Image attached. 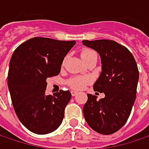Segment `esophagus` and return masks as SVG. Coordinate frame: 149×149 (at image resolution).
Returning <instances> with one entry per match:
<instances>
[{
	"mask_svg": "<svg viewBox=\"0 0 149 149\" xmlns=\"http://www.w3.org/2000/svg\"><path fill=\"white\" fill-rule=\"evenodd\" d=\"M71 93H72V96H76V95L77 94V92H76L74 90H72V91H71Z\"/></svg>",
	"mask_w": 149,
	"mask_h": 149,
	"instance_id": "34e87169",
	"label": "esophagus"
}]
</instances>
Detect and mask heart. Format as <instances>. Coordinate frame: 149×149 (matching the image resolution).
I'll return each mask as SVG.
<instances>
[{"label":"heart","instance_id":"obj_1","mask_svg":"<svg viewBox=\"0 0 149 149\" xmlns=\"http://www.w3.org/2000/svg\"><path fill=\"white\" fill-rule=\"evenodd\" d=\"M94 55H96V53L94 51H93L92 49H83L81 51V57H82L83 61H86L88 58H89L90 56H94ZM89 83H90V78L87 77H83V76H77V77H71L67 81L68 85L72 88L76 89V90L83 89V88Z\"/></svg>","mask_w":149,"mask_h":149}]
</instances>
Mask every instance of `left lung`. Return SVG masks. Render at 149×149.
Returning a JSON list of instances; mask_svg holds the SVG:
<instances>
[{"instance_id": "8db88e82", "label": "left lung", "mask_w": 149, "mask_h": 149, "mask_svg": "<svg viewBox=\"0 0 149 149\" xmlns=\"http://www.w3.org/2000/svg\"><path fill=\"white\" fill-rule=\"evenodd\" d=\"M83 45L96 50L101 58V72L93 90L104 93L88 94L83 116L93 131L109 135L123 127L131 114L139 79L138 68L132 54L113 40H83Z\"/></svg>"}]
</instances>
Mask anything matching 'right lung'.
<instances>
[{"label":"right lung","instance_id":"1","mask_svg":"<svg viewBox=\"0 0 149 149\" xmlns=\"http://www.w3.org/2000/svg\"><path fill=\"white\" fill-rule=\"evenodd\" d=\"M73 41L34 37L21 44L12 56L7 84L12 103L22 125L35 134L56 131L71 100L69 90L46 95V79L57 76Z\"/></svg>","mask_w":149,"mask_h":149}]
</instances>
